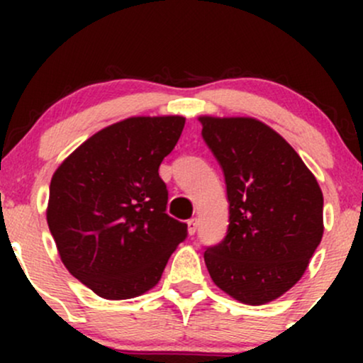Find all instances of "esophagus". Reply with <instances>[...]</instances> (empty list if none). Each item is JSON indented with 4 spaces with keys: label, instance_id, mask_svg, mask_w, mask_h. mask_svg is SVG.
Listing matches in <instances>:
<instances>
[{
    "label": "esophagus",
    "instance_id": "esophagus-1",
    "mask_svg": "<svg viewBox=\"0 0 363 363\" xmlns=\"http://www.w3.org/2000/svg\"><path fill=\"white\" fill-rule=\"evenodd\" d=\"M187 230H189L191 235H194L196 230H198V220H196V218L187 220Z\"/></svg>",
    "mask_w": 363,
    "mask_h": 363
}]
</instances>
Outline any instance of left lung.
I'll list each match as a JSON object with an SVG mask.
<instances>
[{
    "mask_svg": "<svg viewBox=\"0 0 363 363\" xmlns=\"http://www.w3.org/2000/svg\"><path fill=\"white\" fill-rule=\"evenodd\" d=\"M223 169L230 223L205 262L220 290L247 306L277 301L306 273L324 234L323 191L290 143L256 118L199 116Z\"/></svg>",
    "mask_w": 363,
    "mask_h": 363,
    "instance_id": "obj_1",
    "label": "left lung"
}]
</instances>
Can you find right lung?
Listing matches in <instances>:
<instances>
[{"label": "right lung", "mask_w": 363, "mask_h": 363, "mask_svg": "<svg viewBox=\"0 0 363 363\" xmlns=\"http://www.w3.org/2000/svg\"><path fill=\"white\" fill-rule=\"evenodd\" d=\"M184 116H133L101 129L54 170L45 210L62 264L107 301L147 294L160 281L187 225L165 213L158 176Z\"/></svg>", "instance_id": "1"}]
</instances>
